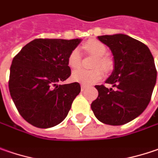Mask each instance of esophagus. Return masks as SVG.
<instances>
[{
	"label": "esophagus",
	"mask_w": 158,
	"mask_h": 158,
	"mask_svg": "<svg viewBox=\"0 0 158 158\" xmlns=\"http://www.w3.org/2000/svg\"><path fill=\"white\" fill-rule=\"evenodd\" d=\"M86 89H87V87L85 85H81V90H82V91H84Z\"/></svg>",
	"instance_id": "34e87169"
}]
</instances>
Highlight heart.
I'll return each mask as SVG.
<instances>
[{
	"label": "heart",
	"mask_w": 158,
	"mask_h": 158,
	"mask_svg": "<svg viewBox=\"0 0 158 158\" xmlns=\"http://www.w3.org/2000/svg\"><path fill=\"white\" fill-rule=\"evenodd\" d=\"M83 50L85 53L91 54L95 56L91 67L93 69H78L73 72L72 79L83 84V85H91L97 83L102 77V72L104 74H109L114 69L113 60L105 56L106 53V46L98 40H89L83 45ZM68 66L76 69L82 65V55L78 49H74L69 53L67 57ZM102 71H101V70Z\"/></svg>",
	"instance_id": "b5f03b06"
}]
</instances>
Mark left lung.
<instances>
[{
    "mask_svg": "<svg viewBox=\"0 0 158 158\" xmlns=\"http://www.w3.org/2000/svg\"><path fill=\"white\" fill-rule=\"evenodd\" d=\"M113 53L114 69L106 81L116 90L96 85L98 98L91 103L97 119L109 125L127 123L148 105L156 81L154 58L143 43L126 35L98 36Z\"/></svg>",
    "mask_w": 158,
    "mask_h": 158,
    "instance_id": "8db88e82",
    "label": "left lung"
}]
</instances>
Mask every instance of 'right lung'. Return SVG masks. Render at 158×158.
<instances>
[{"label": "right lung", "mask_w": 158, "mask_h": 158, "mask_svg": "<svg viewBox=\"0 0 158 158\" xmlns=\"http://www.w3.org/2000/svg\"><path fill=\"white\" fill-rule=\"evenodd\" d=\"M80 39H35L12 60L10 96L21 116L38 128L61 123L80 93L78 83L58 84L71 75L67 57Z\"/></svg>", "instance_id": "1"}]
</instances>
